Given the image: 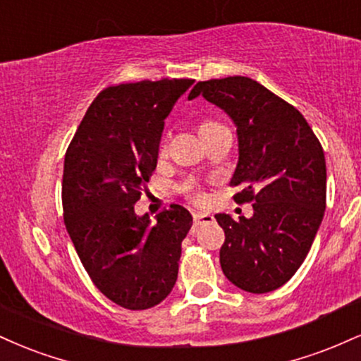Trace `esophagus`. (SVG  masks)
Wrapping results in <instances>:
<instances>
[{
	"instance_id": "34e87169",
	"label": "esophagus",
	"mask_w": 361,
	"mask_h": 361,
	"mask_svg": "<svg viewBox=\"0 0 361 361\" xmlns=\"http://www.w3.org/2000/svg\"><path fill=\"white\" fill-rule=\"evenodd\" d=\"M214 222V215L209 212H193V226H202V224Z\"/></svg>"
}]
</instances>
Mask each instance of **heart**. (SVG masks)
Masks as SVG:
<instances>
[{
  "mask_svg": "<svg viewBox=\"0 0 361 361\" xmlns=\"http://www.w3.org/2000/svg\"><path fill=\"white\" fill-rule=\"evenodd\" d=\"M217 127H221V126H219L217 122H214V120H202L200 126H198V134L204 135V134H207V132L214 130V128H217ZM188 190H192V186H188Z\"/></svg>",
  "mask_w": 361,
  "mask_h": 361,
  "instance_id": "b5f03b06",
  "label": "heart"
}]
</instances>
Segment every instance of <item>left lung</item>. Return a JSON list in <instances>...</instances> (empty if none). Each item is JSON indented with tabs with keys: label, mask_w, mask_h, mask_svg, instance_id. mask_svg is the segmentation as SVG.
Returning a JSON list of instances; mask_svg holds the SVG:
<instances>
[{
	"label": "left lung",
	"mask_w": 361,
	"mask_h": 361,
	"mask_svg": "<svg viewBox=\"0 0 361 361\" xmlns=\"http://www.w3.org/2000/svg\"><path fill=\"white\" fill-rule=\"evenodd\" d=\"M204 97L238 127L234 200L252 202V217L217 214L226 233L221 267L251 293L280 288L295 275L326 210V159L321 142L295 106L246 76L198 81L188 100Z\"/></svg>",
	"instance_id": "obj_1"
}]
</instances>
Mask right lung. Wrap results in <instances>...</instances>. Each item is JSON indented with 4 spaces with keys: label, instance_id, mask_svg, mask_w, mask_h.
<instances>
[{
    "label": "right lung",
    "instance_id": "add662e5",
    "mask_svg": "<svg viewBox=\"0 0 361 361\" xmlns=\"http://www.w3.org/2000/svg\"><path fill=\"white\" fill-rule=\"evenodd\" d=\"M193 82L164 78L109 86L66 151V229L91 281L123 309L154 307L176 283L192 214L173 204L151 222L134 205L156 169L164 118Z\"/></svg>",
    "mask_w": 361,
    "mask_h": 361
}]
</instances>
